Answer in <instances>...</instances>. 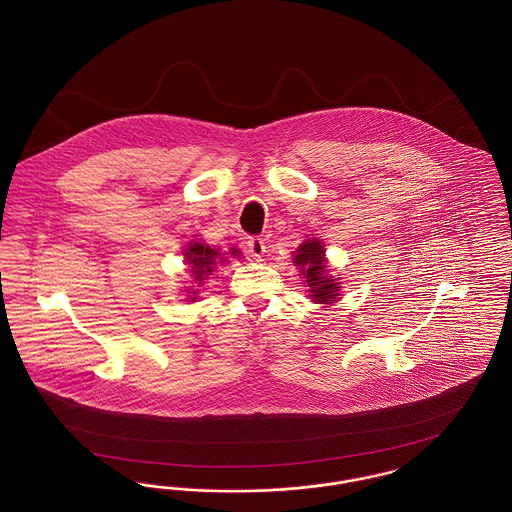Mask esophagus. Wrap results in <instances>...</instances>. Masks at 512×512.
Instances as JSON below:
<instances>
[{
	"label": "esophagus",
	"mask_w": 512,
	"mask_h": 512,
	"mask_svg": "<svg viewBox=\"0 0 512 512\" xmlns=\"http://www.w3.org/2000/svg\"><path fill=\"white\" fill-rule=\"evenodd\" d=\"M265 240L263 238H259V236H251V238H247V251H249V255L255 259V261H261V257L265 255Z\"/></svg>",
	"instance_id": "34e87169"
}]
</instances>
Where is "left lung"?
I'll return each mask as SVG.
<instances>
[{"label":"left lung","instance_id":"left-lung-1","mask_svg":"<svg viewBox=\"0 0 512 512\" xmlns=\"http://www.w3.org/2000/svg\"><path fill=\"white\" fill-rule=\"evenodd\" d=\"M295 265L303 269V274L311 286V297L317 303H332L338 299L340 295V286L334 284V280H330L328 276H324V249L320 242L315 240H307L295 251Z\"/></svg>","mask_w":512,"mask_h":512}]
</instances>
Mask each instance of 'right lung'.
I'll list each match as a JSON object with an SVG mask.
<instances>
[{
  "label": "right lung",
  "instance_id": "add662e5",
  "mask_svg": "<svg viewBox=\"0 0 512 512\" xmlns=\"http://www.w3.org/2000/svg\"><path fill=\"white\" fill-rule=\"evenodd\" d=\"M217 255L219 253L215 249H211L209 245L199 244V242H194V244L188 247L186 261H190L194 265L195 278L201 280V276H207V274L213 272V265H215Z\"/></svg>",
  "mask_w": 512,
  "mask_h": 512
}]
</instances>
